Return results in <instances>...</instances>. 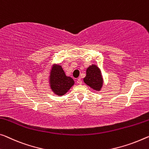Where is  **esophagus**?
Segmentation results:
<instances>
[{
	"label": "esophagus",
	"instance_id": "34e87169",
	"mask_svg": "<svg viewBox=\"0 0 149 149\" xmlns=\"http://www.w3.org/2000/svg\"><path fill=\"white\" fill-rule=\"evenodd\" d=\"M77 83L79 84H82V80L81 78H79V79H77Z\"/></svg>",
	"mask_w": 149,
	"mask_h": 149
}]
</instances>
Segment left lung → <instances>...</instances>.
<instances>
[{"label":"left lung","instance_id":"obj_1","mask_svg":"<svg viewBox=\"0 0 149 149\" xmlns=\"http://www.w3.org/2000/svg\"><path fill=\"white\" fill-rule=\"evenodd\" d=\"M84 82L95 90H100L102 85V78L100 70L97 66L92 65L86 69Z\"/></svg>","mask_w":149,"mask_h":149}]
</instances>
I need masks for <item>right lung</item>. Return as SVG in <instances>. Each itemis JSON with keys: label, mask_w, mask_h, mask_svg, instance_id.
I'll return each instance as SVG.
<instances>
[{"label": "right lung", "mask_w": 149, "mask_h": 149, "mask_svg": "<svg viewBox=\"0 0 149 149\" xmlns=\"http://www.w3.org/2000/svg\"><path fill=\"white\" fill-rule=\"evenodd\" d=\"M50 82L52 91L59 96L65 95L74 83L72 78L66 76L63 68L59 65L52 68Z\"/></svg>", "instance_id": "add662e5"}]
</instances>
